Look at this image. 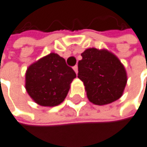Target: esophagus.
Returning <instances> with one entry per match:
<instances>
[{"label": "esophagus", "mask_w": 147, "mask_h": 147, "mask_svg": "<svg viewBox=\"0 0 147 147\" xmlns=\"http://www.w3.org/2000/svg\"><path fill=\"white\" fill-rule=\"evenodd\" d=\"M73 69H74V70H75V72L78 74V65H75L74 67H73Z\"/></svg>", "instance_id": "esophagus-1"}]
</instances>
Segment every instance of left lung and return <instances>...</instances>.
Listing matches in <instances>:
<instances>
[{
    "label": "left lung",
    "mask_w": 147,
    "mask_h": 147,
    "mask_svg": "<svg viewBox=\"0 0 147 147\" xmlns=\"http://www.w3.org/2000/svg\"><path fill=\"white\" fill-rule=\"evenodd\" d=\"M78 62V74L89 100L105 105L118 100L127 84V73L121 61L106 50L90 48Z\"/></svg>",
    "instance_id": "left-lung-1"
}]
</instances>
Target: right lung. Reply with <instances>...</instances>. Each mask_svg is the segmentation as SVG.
<instances>
[{
  "label": "right lung",
  "instance_id": "right-lung-1",
  "mask_svg": "<svg viewBox=\"0 0 147 147\" xmlns=\"http://www.w3.org/2000/svg\"><path fill=\"white\" fill-rule=\"evenodd\" d=\"M76 77L64 58L50 53L29 66L26 73V89L36 103L53 107L65 99L69 84Z\"/></svg>",
  "mask_w": 147,
  "mask_h": 147
}]
</instances>
